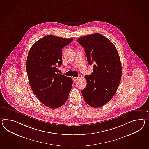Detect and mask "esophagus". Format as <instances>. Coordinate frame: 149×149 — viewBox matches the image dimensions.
<instances>
[{
  "instance_id": "obj_1",
  "label": "esophagus",
  "mask_w": 149,
  "mask_h": 149,
  "mask_svg": "<svg viewBox=\"0 0 149 149\" xmlns=\"http://www.w3.org/2000/svg\"><path fill=\"white\" fill-rule=\"evenodd\" d=\"M77 79H78V77H73V80L74 81H75Z\"/></svg>"
}]
</instances>
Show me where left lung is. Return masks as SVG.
<instances>
[{
    "label": "left lung",
    "instance_id": "1",
    "mask_svg": "<svg viewBox=\"0 0 149 149\" xmlns=\"http://www.w3.org/2000/svg\"><path fill=\"white\" fill-rule=\"evenodd\" d=\"M93 72L86 75L87 86L81 93L86 103L94 108L105 104L113 98L120 84L122 65L120 56L113 42L101 34L79 38Z\"/></svg>",
    "mask_w": 149,
    "mask_h": 149
}]
</instances>
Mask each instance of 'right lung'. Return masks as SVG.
I'll return each mask as SVG.
<instances>
[{
  "mask_svg": "<svg viewBox=\"0 0 149 149\" xmlns=\"http://www.w3.org/2000/svg\"><path fill=\"white\" fill-rule=\"evenodd\" d=\"M73 39L48 35L37 41L29 50L26 70L29 85L41 102L49 108L60 107L67 101L73 86L71 77L59 74L62 49Z\"/></svg>",
  "mask_w": 149,
  "mask_h": 149,
  "instance_id": "add662e5",
  "label": "right lung"
}]
</instances>
